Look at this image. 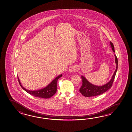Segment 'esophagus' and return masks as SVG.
<instances>
[{
	"mask_svg": "<svg viewBox=\"0 0 132 132\" xmlns=\"http://www.w3.org/2000/svg\"><path fill=\"white\" fill-rule=\"evenodd\" d=\"M76 70V69H75V67H71L70 69H69V71L70 72H73L75 71Z\"/></svg>",
	"mask_w": 132,
	"mask_h": 132,
	"instance_id": "esophagus-1",
	"label": "esophagus"
}]
</instances>
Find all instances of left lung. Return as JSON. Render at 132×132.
<instances>
[{
	"label": "left lung",
	"mask_w": 132,
	"mask_h": 132,
	"mask_svg": "<svg viewBox=\"0 0 132 132\" xmlns=\"http://www.w3.org/2000/svg\"><path fill=\"white\" fill-rule=\"evenodd\" d=\"M110 45L113 51L115 52L113 44L111 42H110ZM114 56L116 57V68L111 80L109 81L108 83L101 86L94 85L90 83L84 76H81L82 84L80 88L79 91L81 93L83 96L85 97H91L101 95L102 94H103L104 92H105L110 88H111L118 69V59L117 58V56L116 55H114Z\"/></svg>",
	"instance_id": "left-lung-1"
}]
</instances>
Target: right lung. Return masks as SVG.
I'll use <instances>...</instances> for the list:
<instances>
[{
  "instance_id": "add662e5",
  "label": "right lung",
  "mask_w": 132,
  "mask_h": 132,
  "mask_svg": "<svg viewBox=\"0 0 132 132\" xmlns=\"http://www.w3.org/2000/svg\"><path fill=\"white\" fill-rule=\"evenodd\" d=\"M62 75H60V76L56 77V78L54 79L52 81L51 83L49 84V85L45 88H42L40 90H35H35L31 91V90H27L25 88H23L21 85L18 76V78L20 85L23 90L26 91V92H27L30 95H32L35 97L47 99V98H49L50 97H52L54 94H55L57 90V81H58V79L60 78L61 77H62Z\"/></svg>"
}]
</instances>
